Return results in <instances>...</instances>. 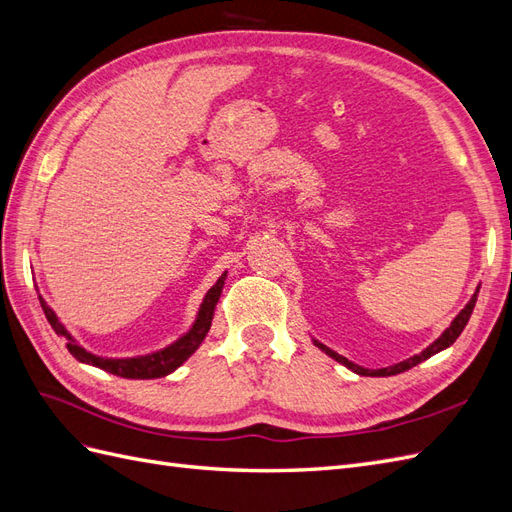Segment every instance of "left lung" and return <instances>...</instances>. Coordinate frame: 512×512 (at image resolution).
<instances>
[{"label":"left lung","mask_w":512,"mask_h":512,"mask_svg":"<svg viewBox=\"0 0 512 512\" xmlns=\"http://www.w3.org/2000/svg\"><path fill=\"white\" fill-rule=\"evenodd\" d=\"M476 297H478V288H476V292L472 294V299L468 301V305L463 307L461 312L455 316V320L451 322V327H448V329H446V331L436 339V342L429 344L421 354H414V356H410V359L401 361V363H395V365H391V367H382V369H365V367H361V365H356V363L348 361L346 356L337 354L335 350H331V348H327L324 344H320L318 339H314V344H316L322 352H327V354L331 356V359H335L337 363L346 365L348 369H352L354 374H359V376H395V374H401V371H408L410 367H414V365H418V363L427 361L429 356L442 352L444 348L453 346V344H455V339L461 335V331L466 329V324H468V320H470V316H472V309H474V305H476Z\"/></svg>","instance_id":"1"}]
</instances>
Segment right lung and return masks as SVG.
Returning a JSON list of instances; mask_svg holds the SVG:
<instances>
[{
	"label": "right lung",
	"mask_w": 512,
	"mask_h": 512,
	"mask_svg": "<svg viewBox=\"0 0 512 512\" xmlns=\"http://www.w3.org/2000/svg\"><path fill=\"white\" fill-rule=\"evenodd\" d=\"M224 280H226V271L220 275V280L215 282L209 288V292L205 294V299H203V303H200V309L196 314V320H194V324H192L188 333H183L177 339V342H173L162 350L141 354V356H128V359H108V356H98L94 352H89L87 348H83L70 335V331L64 327V324H61L57 314L53 312L49 305H46V301L40 297V294H38V299H40V305L44 309L46 320H49V324L57 335L66 339V346H68L70 354L74 356L76 361L100 367V369L108 371V374H115V376H121V378L151 380V378H164L168 374H173V371L179 365L188 361L190 356L198 350V346L203 344V339L207 337V333L211 329L213 312H215V305H218V301H220Z\"/></svg>",
	"instance_id": "right-lung-1"
}]
</instances>
